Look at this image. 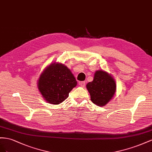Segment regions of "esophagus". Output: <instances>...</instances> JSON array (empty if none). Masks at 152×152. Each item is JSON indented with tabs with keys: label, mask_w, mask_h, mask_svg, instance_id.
<instances>
[{
	"label": "esophagus",
	"mask_w": 152,
	"mask_h": 152,
	"mask_svg": "<svg viewBox=\"0 0 152 152\" xmlns=\"http://www.w3.org/2000/svg\"><path fill=\"white\" fill-rule=\"evenodd\" d=\"M78 84L80 86H82V87H84V86H85V81H80Z\"/></svg>",
	"instance_id": "obj_1"
}]
</instances>
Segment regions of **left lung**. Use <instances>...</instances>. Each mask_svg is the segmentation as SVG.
Segmentation results:
<instances>
[{"mask_svg":"<svg viewBox=\"0 0 152 152\" xmlns=\"http://www.w3.org/2000/svg\"><path fill=\"white\" fill-rule=\"evenodd\" d=\"M91 101L95 104L104 106L115 95L116 83L114 79L103 71L95 72L94 80L86 85Z\"/></svg>","mask_w":152,"mask_h":152,"instance_id":"1","label":"left lung"}]
</instances>
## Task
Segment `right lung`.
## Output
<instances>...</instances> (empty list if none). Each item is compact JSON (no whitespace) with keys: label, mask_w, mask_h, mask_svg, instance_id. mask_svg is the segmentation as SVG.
Listing matches in <instances>:
<instances>
[{"label":"right lung","mask_w":152,"mask_h":152,"mask_svg":"<svg viewBox=\"0 0 152 152\" xmlns=\"http://www.w3.org/2000/svg\"><path fill=\"white\" fill-rule=\"evenodd\" d=\"M38 88L48 102L59 104L77 85L71 71L61 64H50L38 80Z\"/></svg>","instance_id":"1"}]
</instances>
